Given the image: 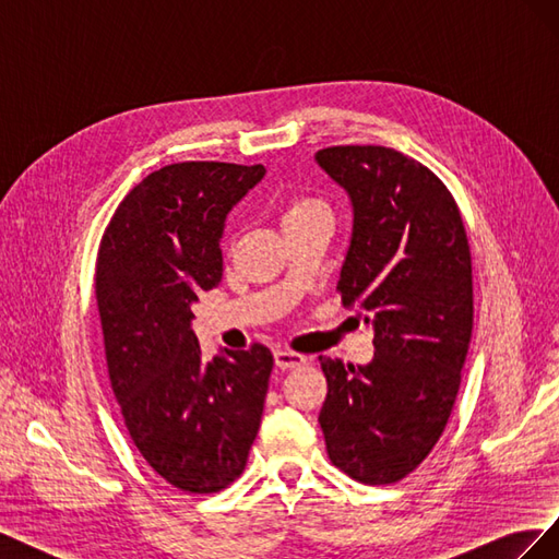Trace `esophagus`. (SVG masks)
Here are the masks:
<instances>
[{
    "label": "esophagus",
    "instance_id": "obj_1",
    "mask_svg": "<svg viewBox=\"0 0 559 559\" xmlns=\"http://www.w3.org/2000/svg\"><path fill=\"white\" fill-rule=\"evenodd\" d=\"M306 357H302V354H298V352H292V349H277L275 352V364H277V368H282V370H292V368H300V366H306Z\"/></svg>",
    "mask_w": 559,
    "mask_h": 559
}]
</instances>
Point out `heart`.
<instances>
[{"instance_id": "obj_1", "label": "heart", "mask_w": 559, "mask_h": 559, "mask_svg": "<svg viewBox=\"0 0 559 559\" xmlns=\"http://www.w3.org/2000/svg\"><path fill=\"white\" fill-rule=\"evenodd\" d=\"M329 207L324 202L310 198V195H296L289 198L284 202V210H282V226H292L298 222H308V218L314 216H326Z\"/></svg>"}]
</instances>
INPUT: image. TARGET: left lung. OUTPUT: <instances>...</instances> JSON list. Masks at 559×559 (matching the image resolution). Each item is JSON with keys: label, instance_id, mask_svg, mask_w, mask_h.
Segmentation results:
<instances>
[{"label": "left lung", "instance_id": "left-lung-1", "mask_svg": "<svg viewBox=\"0 0 559 559\" xmlns=\"http://www.w3.org/2000/svg\"><path fill=\"white\" fill-rule=\"evenodd\" d=\"M314 160L352 200L337 292L370 314L376 345L366 366L319 357V425L349 478L399 483L433 450L460 392L473 329L466 228L448 186L401 151L329 146Z\"/></svg>", "mask_w": 559, "mask_h": 559}]
</instances>
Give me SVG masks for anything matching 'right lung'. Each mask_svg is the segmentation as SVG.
Listing matches in <instances>:
<instances>
[{"label":"right lung","instance_id":"1","mask_svg":"<svg viewBox=\"0 0 559 559\" xmlns=\"http://www.w3.org/2000/svg\"><path fill=\"white\" fill-rule=\"evenodd\" d=\"M263 175V165H165L121 200L97 251L114 396L146 464L189 495L240 478L273 373L259 343L202 361L191 331L200 292L222 282L226 216Z\"/></svg>","mask_w":559,"mask_h":559}]
</instances>
